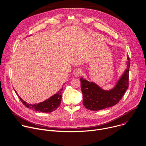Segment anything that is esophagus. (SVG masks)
<instances>
[{
	"label": "esophagus",
	"mask_w": 146,
	"mask_h": 146,
	"mask_svg": "<svg viewBox=\"0 0 146 146\" xmlns=\"http://www.w3.org/2000/svg\"><path fill=\"white\" fill-rule=\"evenodd\" d=\"M74 75L75 76H79L80 75H82L83 74V71L80 69V68H77L76 69L75 71H74Z\"/></svg>",
	"instance_id": "obj_1"
}]
</instances>
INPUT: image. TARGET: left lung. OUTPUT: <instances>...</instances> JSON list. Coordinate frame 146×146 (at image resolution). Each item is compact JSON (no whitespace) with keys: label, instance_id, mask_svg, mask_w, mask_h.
<instances>
[{"label":"left lung","instance_id":"left-lung-1","mask_svg":"<svg viewBox=\"0 0 146 146\" xmlns=\"http://www.w3.org/2000/svg\"><path fill=\"white\" fill-rule=\"evenodd\" d=\"M127 68L114 88L104 91L93 82L80 78L81 90L83 95V104L91 111L101 110L115 106L119 102L129 86V58L128 56Z\"/></svg>","mask_w":146,"mask_h":146}]
</instances>
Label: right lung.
I'll return each mask as SVG.
<instances>
[{
    "label": "right lung",
    "instance_id": "right-lung-1",
    "mask_svg": "<svg viewBox=\"0 0 146 146\" xmlns=\"http://www.w3.org/2000/svg\"><path fill=\"white\" fill-rule=\"evenodd\" d=\"M64 85V84H63ZM63 85L62 87V88L59 91H58L56 94L52 96L50 98L44 101L43 102H41L39 104H31L26 103L24 100H23L19 95L17 94V92L15 91L17 95L19 96V98L20 99L21 101L22 102V103L27 108H29L30 109L35 110L36 111H40L42 112H51L54 111L57 109V108L59 106L61 100H62V91L63 88Z\"/></svg>",
    "mask_w": 146,
    "mask_h": 146
}]
</instances>
